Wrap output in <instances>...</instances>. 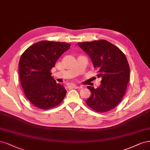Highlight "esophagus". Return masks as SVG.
I'll return each mask as SVG.
<instances>
[{
	"label": "esophagus",
	"mask_w": 150,
	"mask_h": 150,
	"mask_svg": "<svg viewBox=\"0 0 150 150\" xmlns=\"http://www.w3.org/2000/svg\"><path fill=\"white\" fill-rule=\"evenodd\" d=\"M69 88H79L80 86L75 85H71L69 86Z\"/></svg>",
	"instance_id": "esophagus-1"
}]
</instances>
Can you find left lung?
Masks as SVG:
<instances>
[{"mask_svg":"<svg viewBox=\"0 0 150 150\" xmlns=\"http://www.w3.org/2000/svg\"><path fill=\"white\" fill-rule=\"evenodd\" d=\"M88 55L94 69L101 79L99 87L88 86L90 97L86 100L88 107L97 112H106L120 103L127 90L129 67L126 56L117 47L105 40L78 43Z\"/></svg>","mask_w":150,"mask_h":150,"instance_id":"obj_1","label":"left lung"}]
</instances>
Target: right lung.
I'll return each instance as SVG.
<instances>
[{"mask_svg":"<svg viewBox=\"0 0 150 150\" xmlns=\"http://www.w3.org/2000/svg\"><path fill=\"white\" fill-rule=\"evenodd\" d=\"M71 45L65 42L43 40L30 46L21 57L18 73L24 93L36 107L48 110L59 105L67 90L57 83L51 69Z\"/></svg>","mask_w":150,"mask_h":150,"instance_id":"right-lung-1","label":"right lung"}]
</instances>
